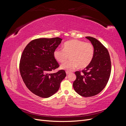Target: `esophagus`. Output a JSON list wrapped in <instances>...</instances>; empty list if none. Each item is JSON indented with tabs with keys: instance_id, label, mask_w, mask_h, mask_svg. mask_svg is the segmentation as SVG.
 <instances>
[{
	"instance_id": "34e87169",
	"label": "esophagus",
	"mask_w": 126,
	"mask_h": 126,
	"mask_svg": "<svg viewBox=\"0 0 126 126\" xmlns=\"http://www.w3.org/2000/svg\"><path fill=\"white\" fill-rule=\"evenodd\" d=\"M66 75H69L70 74V72L68 71H66Z\"/></svg>"
}]
</instances>
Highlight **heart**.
<instances>
[{
	"instance_id": "1",
	"label": "heart",
	"mask_w": 126,
	"mask_h": 126,
	"mask_svg": "<svg viewBox=\"0 0 126 126\" xmlns=\"http://www.w3.org/2000/svg\"><path fill=\"white\" fill-rule=\"evenodd\" d=\"M94 55L93 45L89 43L72 39L64 44L63 49H56L54 57L57 62L63 63L70 56L71 60L60 66L62 69L72 70L78 66L80 69L87 67L91 62Z\"/></svg>"
}]
</instances>
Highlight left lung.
I'll list each match as a JSON object with an SVG mask.
<instances>
[{
    "mask_svg": "<svg viewBox=\"0 0 126 126\" xmlns=\"http://www.w3.org/2000/svg\"><path fill=\"white\" fill-rule=\"evenodd\" d=\"M93 45L94 55L92 61L85 69L75 72L76 79L73 82L74 90L81 96H95L104 89L111 73V60L109 52L99 41L86 37Z\"/></svg>",
    "mask_w": 126,
    "mask_h": 126,
    "instance_id": "obj_1",
    "label": "left lung"
}]
</instances>
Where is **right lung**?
<instances>
[{
  "label": "right lung",
  "mask_w": 126,
  "mask_h": 126,
  "mask_svg": "<svg viewBox=\"0 0 126 126\" xmlns=\"http://www.w3.org/2000/svg\"><path fill=\"white\" fill-rule=\"evenodd\" d=\"M62 40L59 37L36 39L30 41L22 52L19 65L21 76L28 89L38 96H52L66 77L63 70L51 73L59 66L54 51Z\"/></svg>",
  "instance_id": "right-lung-1"
}]
</instances>
